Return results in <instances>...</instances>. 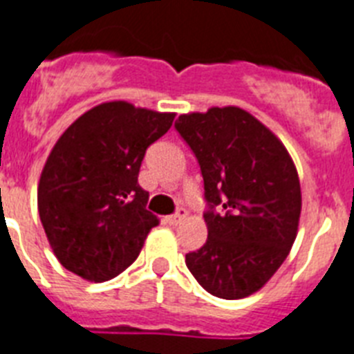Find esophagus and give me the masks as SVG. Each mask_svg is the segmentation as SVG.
Segmentation results:
<instances>
[{"label": "esophagus", "mask_w": 354, "mask_h": 354, "mask_svg": "<svg viewBox=\"0 0 354 354\" xmlns=\"http://www.w3.org/2000/svg\"><path fill=\"white\" fill-rule=\"evenodd\" d=\"M185 216H187L185 210H178L176 214H171V216H167V218H165V221H167L169 225H180V223L185 219Z\"/></svg>", "instance_id": "1"}]
</instances>
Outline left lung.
<instances>
[{"label":"left lung","mask_w":354,"mask_h":354,"mask_svg":"<svg viewBox=\"0 0 354 354\" xmlns=\"http://www.w3.org/2000/svg\"><path fill=\"white\" fill-rule=\"evenodd\" d=\"M200 163L207 241L185 255L196 281L219 299L259 292L288 257L299 230L301 182L277 136L237 106L185 113L174 124ZM223 206L221 213H214Z\"/></svg>","instance_id":"1"}]
</instances>
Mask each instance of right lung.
Masks as SVG:
<instances>
[{"mask_svg":"<svg viewBox=\"0 0 354 354\" xmlns=\"http://www.w3.org/2000/svg\"><path fill=\"white\" fill-rule=\"evenodd\" d=\"M176 113L126 100L88 109L59 136L37 187V210L53 254L91 283L117 277L138 257L158 218L138 185L145 149Z\"/></svg>","mask_w":354,"mask_h":354,"instance_id":"add662e5","label":"right lung"}]
</instances>
